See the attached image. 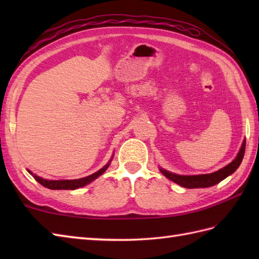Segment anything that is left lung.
I'll use <instances>...</instances> for the list:
<instances>
[{
	"instance_id": "obj_1",
	"label": "left lung",
	"mask_w": 259,
	"mask_h": 259,
	"mask_svg": "<svg viewBox=\"0 0 259 259\" xmlns=\"http://www.w3.org/2000/svg\"><path fill=\"white\" fill-rule=\"evenodd\" d=\"M245 147H246V140H244L243 145H241L240 150L238 152L237 157H236L234 160L228 163L226 167L219 169L218 171H214L212 174H207V175H195V176H181L177 174H172L170 171H167L162 168H160L161 174L170 179L174 183L178 184L181 187H185V188H207V187H211L221 183L222 180L227 178L229 175L235 172L239 164L243 161V158L245 155Z\"/></svg>"
}]
</instances>
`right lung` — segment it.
<instances>
[{
    "label": "right lung",
    "instance_id": "add662e5",
    "mask_svg": "<svg viewBox=\"0 0 259 259\" xmlns=\"http://www.w3.org/2000/svg\"><path fill=\"white\" fill-rule=\"evenodd\" d=\"M111 160H112V159H111ZM111 160H110L103 168H101L100 170H98L97 172L88 176V177H83V178H80V179H73V180H47V179H43L41 177H38V176H36V175H33L30 171V170H27V171H29L33 176V177H34V179L37 181L38 184H41L42 186L47 187V188H49V189H52V190H61V189L74 190V189L80 188V187H83L88 184H90L91 181L97 179L99 176H101L108 169Z\"/></svg>",
    "mask_w": 259,
    "mask_h": 259
}]
</instances>
